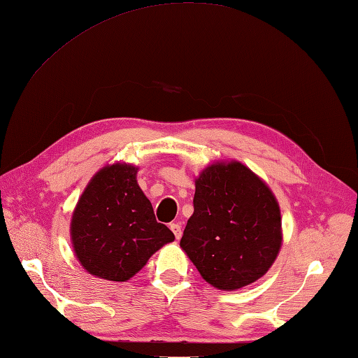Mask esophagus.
I'll return each instance as SVG.
<instances>
[{
    "label": "esophagus",
    "mask_w": 358,
    "mask_h": 358,
    "mask_svg": "<svg viewBox=\"0 0 358 358\" xmlns=\"http://www.w3.org/2000/svg\"><path fill=\"white\" fill-rule=\"evenodd\" d=\"M171 230L173 231V235H176V239H180V238H181V226H180L178 222L171 224Z\"/></svg>",
    "instance_id": "esophagus-1"
}]
</instances>
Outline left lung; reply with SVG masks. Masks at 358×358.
<instances>
[{"instance_id":"1","label":"left lung","mask_w":358,"mask_h":358,"mask_svg":"<svg viewBox=\"0 0 358 358\" xmlns=\"http://www.w3.org/2000/svg\"><path fill=\"white\" fill-rule=\"evenodd\" d=\"M279 204L239 162L215 163L195 180L194 215L180 245L206 282L243 288L262 278L282 245Z\"/></svg>"}]
</instances>
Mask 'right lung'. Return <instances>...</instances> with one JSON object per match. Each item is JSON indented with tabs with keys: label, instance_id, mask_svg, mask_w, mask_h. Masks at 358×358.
<instances>
[{
	"label": "right lung",
	"instance_id": "add662e5",
	"mask_svg": "<svg viewBox=\"0 0 358 358\" xmlns=\"http://www.w3.org/2000/svg\"><path fill=\"white\" fill-rule=\"evenodd\" d=\"M137 168L105 166L91 178L71 217L78 261L96 278L124 282L176 236L157 222L152 204L137 185Z\"/></svg>",
	"mask_w": 358,
	"mask_h": 358
}]
</instances>
